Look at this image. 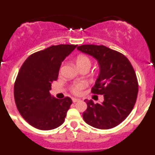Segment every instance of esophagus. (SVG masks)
<instances>
[{
    "label": "esophagus",
    "mask_w": 155,
    "mask_h": 155,
    "mask_svg": "<svg viewBox=\"0 0 155 155\" xmlns=\"http://www.w3.org/2000/svg\"><path fill=\"white\" fill-rule=\"evenodd\" d=\"M72 101H73V102H78V101H80V99H78V98H72Z\"/></svg>",
    "instance_id": "34e87169"
}]
</instances>
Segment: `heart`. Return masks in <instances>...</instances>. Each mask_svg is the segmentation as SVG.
<instances>
[{"label":"heart","mask_w":155,"mask_h":155,"mask_svg":"<svg viewBox=\"0 0 155 155\" xmlns=\"http://www.w3.org/2000/svg\"><path fill=\"white\" fill-rule=\"evenodd\" d=\"M75 63H76L77 67L80 69L82 68H90L91 67V60L87 57L84 55H80L78 57H77L76 60H75ZM87 86V84L86 82H79L77 84H74L71 87V91L74 94H80L81 93V91L84 89Z\"/></svg>","instance_id":"1"}]
</instances>
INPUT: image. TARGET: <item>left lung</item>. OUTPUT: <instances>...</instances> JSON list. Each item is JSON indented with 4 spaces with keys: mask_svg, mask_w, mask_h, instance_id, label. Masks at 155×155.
<instances>
[{
    "mask_svg": "<svg viewBox=\"0 0 155 155\" xmlns=\"http://www.w3.org/2000/svg\"><path fill=\"white\" fill-rule=\"evenodd\" d=\"M78 50L98 61L99 74L91 92L104 96L100 104L84 100L87 108L83 119L94 128H113L127 118L136 103L138 82L134 68L124 54L102 45H82Z\"/></svg>",
    "mask_w": 155,
    "mask_h": 155,
    "instance_id": "obj_1",
    "label": "left lung"
}]
</instances>
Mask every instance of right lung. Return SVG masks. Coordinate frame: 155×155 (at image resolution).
<instances>
[{
	"label": "right lung",
	"instance_id": "right-lung-1",
	"mask_svg": "<svg viewBox=\"0 0 155 155\" xmlns=\"http://www.w3.org/2000/svg\"><path fill=\"white\" fill-rule=\"evenodd\" d=\"M77 46L61 44L36 52L19 70L14 86L15 101L21 116L35 128L50 130L64 122L72 100L57 99L50 91L61 64Z\"/></svg>",
	"mask_w": 155,
	"mask_h": 155
}]
</instances>
